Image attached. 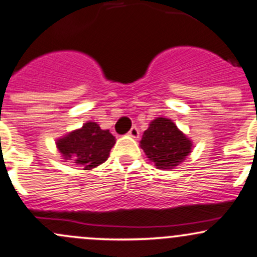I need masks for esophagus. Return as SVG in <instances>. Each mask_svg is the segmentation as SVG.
Segmentation results:
<instances>
[{"instance_id":"esophagus-1","label":"esophagus","mask_w":257,"mask_h":257,"mask_svg":"<svg viewBox=\"0 0 257 257\" xmlns=\"http://www.w3.org/2000/svg\"><path fill=\"white\" fill-rule=\"evenodd\" d=\"M128 136H131L132 139H139V136H140L139 128H137L136 126L131 127V130H130V131H128Z\"/></svg>"}]
</instances>
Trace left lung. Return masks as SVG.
<instances>
[{
	"label": "left lung",
	"instance_id": "left-lung-1",
	"mask_svg": "<svg viewBox=\"0 0 257 257\" xmlns=\"http://www.w3.org/2000/svg\"><path fill=\"white\" fill-rule=\"evenodd\" d=\"M141 148L156 167L171 169L179 163L192 151V141L166 117H157L144 132Z\"/></svg>",
	"mask_w": 257,
	"mask_h": 257
}]
</instances>
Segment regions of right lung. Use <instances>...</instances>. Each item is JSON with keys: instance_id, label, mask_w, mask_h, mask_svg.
Wrapping results in <instances>:
<instances>
[{"instance_id": "add662e5", "label": "right lung", "mask_w": 257, "mask_h": 257, "mask_svg": "<svg viewBox=\"0 0 257 257\" xmlns=\"http://www.w3.org/2000/svg\"><path fill=\"white\" fill-rule=\"evenodd\" d=\"M116 140L109 130H101L95 122H86L81 128L58 140L57 147L65 160H74L84 169L104 163Z\"/></svg>"}]
</instances>
